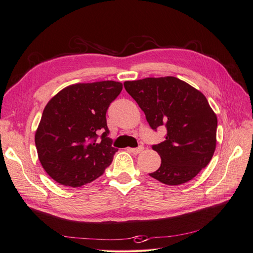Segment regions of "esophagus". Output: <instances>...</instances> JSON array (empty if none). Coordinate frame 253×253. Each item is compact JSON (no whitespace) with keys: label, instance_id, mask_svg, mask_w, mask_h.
Instances as JSON below:
<instances>
[{"label":"esophagus","instance_id":"34e87169","mask_svg":"<svg viewBox=\"0 0 253 253\" xmlns=\"http://www.w3.org/2000/svg\"><path fill=\"white\" fill-rule=\"evenodd\" d=\"M142 150H143L142 147H139V148H128V149H127V151H128L129 153H132V154H134V155L139 154V153H141Z\"/></svg>","mask_w":253,"mask_h":253}]
</instances>
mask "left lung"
<instances>
[{"label": "left lung", "mask_w": 253, "mask_h": 253, "mask_svg": "<svg viewBox=\"0 0 253 253\" xmlns=\"http://www.w3.org/2000/svg\"><path fill=\"white\" fill-rule=\"evenodd\" d=\"M125 88L150 126H165L166 140L153 145L162 165L150 176L169 186L185 183L210 163L216 148L217 117L205 95L176 77L126 81Z\"/></svg>", "instance_id": "obj_1"}]
</instances>
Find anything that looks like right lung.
I'll use <instances>...</instances> for the list:
<instances>
[{
	"label": "right lung",
	"mask_w": 253,
	"mask_h": 253,
	"mask_svg": "<svg viewBox=\"0 0 253 253\" xmlns=\"http://www.w3.org/2000/svg\"><path fill=\"white\" fill-rule=\"evenodd\" d=\"M121 90L122 83L116 81L76 83L48 101L35 142L43 169L53 180L82 187L111 165L117 149L108 137L105 114Z\"/></svg>",
	"instance_id": "right-lung-1"
}]
</instances>
